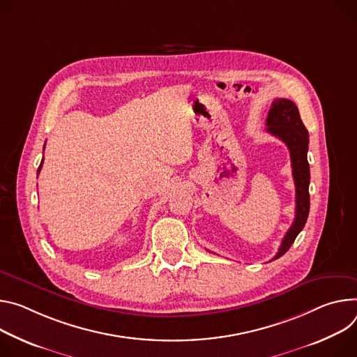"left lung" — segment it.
Returning <instances> with one entry per match:
<instances>
[{
    "mask_svg": "<svg viewBox=\"0 0 357 357\" xmlns=\"http://www.w3.org/2000/svg\"><path fill=\"white\" fill-rule=\"evenodd\" d=\"M266 132L273 135L275 137L281 139L291 153L292 163V176L295 181L296 191V207H295V220L285 234L282 244L272 258H281L294 244L298 234L303 229L305 222L309 215L310 199H309V163H307V144H309V133L305 125L301 121L299 110L295 103L289 99H275L272 102V107L268 112L266 117Z\"/></svg>",
    "mask_w": 357,
    "mask_h": 357,
    "instance_id": "left-lung-1",
    "label": "left lung"
}]
</instances>
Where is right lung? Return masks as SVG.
Masks as SVG:
<instances>
[{"label":"right lung","mask_w":357,"mask_h":357,"mask_svg":"<svg viewBox=\"0 0 357 357\" xmlns=\"http://www.w3.org/2000/svg\"><path fill=\"white\" fill-rule=\"evenodd\" d=\"M43 162H44V158H43ZM43 162H41V165H39V167H38V173H39V170H41V167H43Z\"/></svg>","instance_id":"right-lung-1"}]
</instances>
